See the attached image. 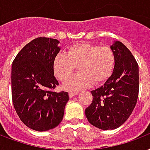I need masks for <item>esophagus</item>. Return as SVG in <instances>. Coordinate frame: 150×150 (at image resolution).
<instances>
[{"instance_id":"1","label":"esophagus","mask_w":150,"mask_h":150,"mask_svg":"<svg viewBox=\"0 0 150 150\" xmlns=\"http://www.w3.org/2000/svg\"><path fill=\"white\" fill-rule=\"evenodd\" d=\"M77 95H78V92H72V91L69 92V98H73V97L77 96Z\"/></svg>"}]
</instances>
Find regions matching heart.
<instances>
[{
    "label": "heart",
    "instance_id": "1",
    "mask_svg": "<svg viewBox=\"0 0 150 150\" xmlns=\"http://www.w3.org/2000/svg\"><path fill=\"white\" fill-rule=\"evenodd\" d=\"M116 55L108 46L89 43L69 47L67 53H59L53 59V70L57 78L64 82L78 67L79 73L65 82L63 88L73 91H81L92 84H100L110 78L114 70Z\"/></svg>",
    "mask_w": 150,
    "mask_h": 150
}]
</instances>
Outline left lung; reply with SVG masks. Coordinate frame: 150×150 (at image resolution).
<instances>
[{
  "instance_id": "obj_1",
  "label": "left lung",
  "mask_w": 150,
  "mask_h": 150,
  "mask_svg": "<svg viewBox=\"0 0 150 150\" xmlns=\"http://www.w3.org/2000/svg\"><path fill=\"white\" fill-rule=\"evenodd\" d=\"M116 55L114 70L100 88L91 91L92 103L85 110L89 123L99 129H116L128 119L139 91V65L125 45L110 46Z\"/></svg>"
}]
</instances>
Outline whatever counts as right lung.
Segmentation results:
<instances>
[{
	"instance_id": "1",
	"label": "right lung",
	"mask_w": 150,
	"mask_h": 150,
	"mask_svg": "<svg viewBox=\"0 0 150 150\" xmlns=\"http://www.w3.org/2000/svg\"><path fill=\"white\" fill-rule=\"evenodd\" d=\"M59 41L38 38L18 52L11 67V96L17 114L25 125L38 132L57 127L69 101L66 91H52L59 85L53 59Z\"/></svg>"
}]
</instances>
